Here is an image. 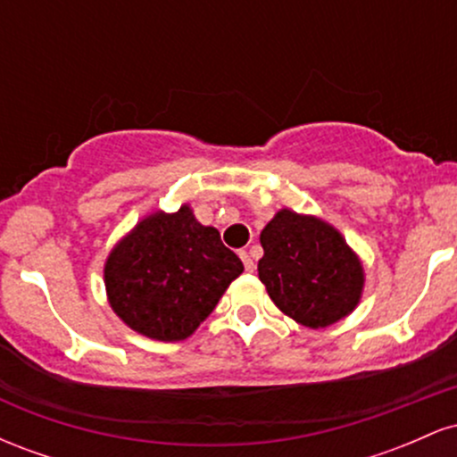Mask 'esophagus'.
<instances>
[{"label": "esophagus", "instance_id": "34e87169", "mask_svg": "<svg viewBox=\"0 0 457 457\" xmlns=\"http://www.w3.org/2000/svg\"><path fill=\"white\" fill-rule=\"evenodd\" d=\"M240 260H243V264H245V270H249V272H253V269H255V264H253V260H251V255L246 253V251H240Z\"/></svg>", "mask_w": 457, "mask_h": 457}]
</instances>
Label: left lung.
Masks as SVG:
<instances>
[{
	"mask_svg": "<svg viewBox=\"0 0 457 457\" xmlns=\"http://www.w3.org/2000/svg\"><path fill=\"white\" fill-rule=\"evenodd\" d=\"M260 281L270 301L301 327L327 328L361 303L365 269L337 228L281 208L260 234Z\"/></svg>",
	"mask_w": 457,
	"mask_h": 457,
	"instance_id": "obj_1",
	"label": "left lung"
}]
</instances>
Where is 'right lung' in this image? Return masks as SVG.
Here are the masks:
<instances>
[{"instance_id": "1", "label": "right lung", "mask_w": 457, "mask_h": 457, "mask_svg": "<svg viewBox=\"0 0 457 457\" xmlns=\"http://www.w3.org/2000/svg\"><path fill=\"white\" fill-rule=\"evenodd\" d=\"M245 270L211 225L188 204L176 212L141 217L104 260V292L113 313L156 342H182L195 333Z\"/></svg>"}]
</instances>
